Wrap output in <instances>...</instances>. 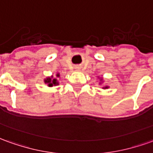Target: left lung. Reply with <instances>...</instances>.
<instances>
[{
    "label": "left lung",
    "instance_id": "obj_1",
    "mask_svg": "<svg viewBox=\"0 0 153 153\" xmlns=\"http://www.w3.org/2000/svg\"><path fill=\"white\" fill-rule=\"evenodd\" d=\"M101 81H102V78H101ZM107 87H103V88H104V89H107Z\"/></svg>",
    "mask_w": 153,
    "mask_h": 153
}]
</instances>
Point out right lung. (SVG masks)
Wrapping results in <instances>:
<instances>
[{
    "label": "right lung",
    "mask_w": 153,
    "mask_h": 153,
    "mask_svg": "<svg viewBox=\"0 0 153 153\" xmlns=\"http://www.w3.org/2000/svg\"><path fill=\"white\" fill-rule=\"evenodd\" d=\"M56 76L59 77L60 76V75L57 74L56 75ZM44 82L46 83L48 85V87H53V86H56V85H57L58 82H57V80L56 78L52 79V76L51 77H47L44 80Z\"/></svg>",
    "instance_id": "obj_1"
}]
</instances>
